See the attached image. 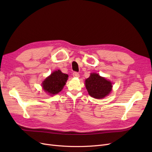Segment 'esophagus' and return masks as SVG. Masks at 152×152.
<instances>
[{
	"mask_svg": "<svg viewBox=\"0 0 152 152\" xmlns=\"http://www.w3.org/2000/svg\"><path fill=\"white\" fill-rule=\"evenodd\" d=\"M73 76L74 77H80V75H79V73H77V72H73Z\"/></svg>",
	"mask_w": 152,
	"mask_h": 152,
	"instance_id": "esophagus-1",
	"label": "esophagus"
}]
</instances>
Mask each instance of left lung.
Masks as SVG:
<instances>
[{"instance_id": "8db88e82", "label": "left lung", "mask_w": 152, "mask_h": 152, "mask_svg": "<svg viewBox=\"0 0 152 152\" xmlns=\"http://www.w3.org/2000/svg\"><path fill=\"white\" fill-rule=\"evenodd\" d=\"M85 84L89 94L96 99L106 97L112 89V82L96 73H91L86 80Z\"/></svg>"}]
</instances>
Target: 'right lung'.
<instances>
[{
  "mask_svg": "<svg viewBox=\"0 0 152 152\" xmlns=\"http://www.w3.org/2000/svg\"><path fill=\"white\" fill-rule=\"evenodd\" d=\"M68 75L58 70L54 71L42 82L44 90L50 96L58 94L66 84Z\"/></svg>",
  "mask_w": 152,
  "mask_h": 152,
  "instance_id": "1",
  "label": "right lung"
}]
</instances>
